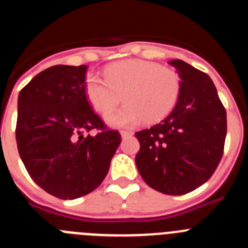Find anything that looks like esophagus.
Instances as JSON below:
<instances>
[{
  "instance_id": "obj_1",
  "label": "esophagus",
  "mask_w": 248,
  "mask_h": 248,
  "mask_svg": "<svg viewBox=\"0 0 248 248\" xmlns=\"http://www.w3.org/2000/svg\"><path fill=\"white\" fill-rule=\"evenodd\" d=\"M120 135H122V138H128V137H131V135H133V131H129V130H122V131H120Z\"/></svg>"
}]
</instances>
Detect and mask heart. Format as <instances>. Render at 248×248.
Wrapping results in <instances>:
<instances>
[{"label":"heart","instance_id":"1","mask_svg":"<svg viewBox=\"0 0 248 248\" xmlns=\"http://www.w3.org/2000/svg\"><path fill=\"white\" fill-rule=\"evenodd\" d=\"M181 89L180 76L170 67L143 59H125L104 69V79L93 73L84 80L85 97L102 114L121 100L126 104L105 115L113 126H133L140 122H156L174 108Z\"/></svg>","mask_w":248,"mask_h":248}]
</instances>
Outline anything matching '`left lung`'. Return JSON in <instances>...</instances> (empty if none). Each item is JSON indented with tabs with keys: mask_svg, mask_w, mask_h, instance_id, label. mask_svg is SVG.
<instances>
[{
	"mask_svg": "<svg viewBox=\"0 0 248 248\" xmlns=\"http://www.w3.org/2000/svg\"><path fill=\"white\" fill-rule=\"evenodd\" d=\"M181 79L175 108L149 129L135 133V163L143 180L166 195H184L209 180L226 139L225 107L209 76L181 59L170 61Z\"/></svg>",
	"mask_w": 248,
	"mask_h": 248,
	"instance_id": "left-lung-1",
	"label": "left lung"
}]
</instances>
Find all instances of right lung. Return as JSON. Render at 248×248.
Listing matches in <instances>:
<instances>
[{"instance_id":"1","label":"right lung","mask_w":248,"mask_h":248,"mask_svg":"<svg viewBox=\"0 0 248 248\" xmlns=\"http://www.w3.org/2000/svg\"><path fill=\"white\" fill-rule=\"evenodd\" d=\"M87 65H53L18 94L16 140L32 180L62 200L82 198L103 183L122 138L92 110ZM95 131V136L89 135Z\"/></svg>"}]
</instances>
